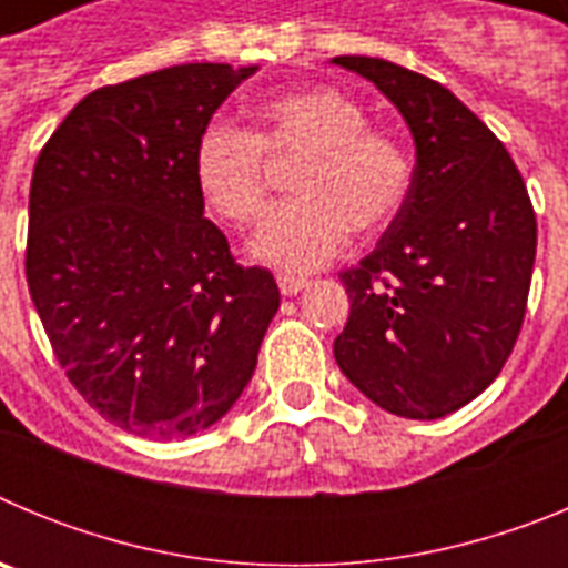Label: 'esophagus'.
Returning <instances> with one entry per match:
<instances>
[{"instance_id": "esophagus-1", "label": "esophagus", "mask_w": 568, "mask_h": 568, "mask_svg": "<svg viewBox=\"0 0 568 568\" xmlns=\"http://www.w3.org/2000/svg\"><path fill=\"white\" fill-rule=\"evenodd\" d=\"M310 281L304 275H290V273H278V290L281 295H295L301 290L307 287Z\"/></svg>"}]
</instances>
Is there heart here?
Instances as JSON below:
<instances>
[{
  "label": "heart",
  "instance_id": "heart-1",
  "mask_svg": "<svg viewBox=\"0 0 568 568\" xmlns=\"http://www.w3.org/2000/svg\"><path fill=\"white\" fill-rule=\"evenodd\" d=\"M258 128L207 124L193 150L195 187L215 215L250 227L267 207L270 159L298 162V202L273 210L253 255L284 273L327 264L349 233L378 235L404 213L415 187V155L393 130L369 128V113L327 84L295 88L258 104Z\"/></svg>",
  "mask_w": 568,
  "mask_h": 568
}]
</instances>
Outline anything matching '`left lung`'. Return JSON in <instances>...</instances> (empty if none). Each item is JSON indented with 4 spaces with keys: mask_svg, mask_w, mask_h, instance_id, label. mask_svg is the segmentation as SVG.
I'll return each instance as SVG.
<instances>
[{
    "mask_svg": "<svg viewBox=\"0 0 568 568\" xmlns=\"http://www.w3.org/2000/svg\"><path fill=\"white\" fill-rule=\"evenodd\" d=\"M369 79L415 139V187L378 247L344 270L341 373L400 418L435 420L498 378L524 327L538 222L504 142L435 79L335 57Z\"/></svg>",
    "mask_w": 568,
    "mask_h": 568,
    "instance_id": "left-lung-1",
    "label": "left lung"
}]
</instances>
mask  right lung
<instances>
[{"label":"right lung","instance_id":"right-lung-1","mask_svg":"<svg viewBox=\"0 0 568 568\" xmlns=\"http://www.w3.org/2000/svg\"><path fill=\"white\" fill-rule=\"evenodd\" d=\"M253 73L195 62L93 90L33 168L30 298L70 384L124 433L187 438L227 415L278 310L193 179L199 135Z\"/></svg>","mask_w":568,"mask_h":568}]
</instances>
